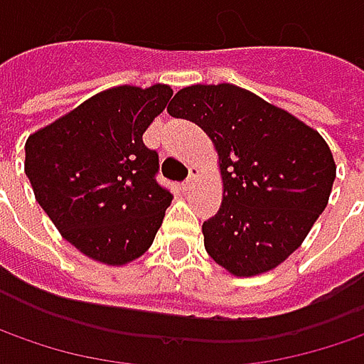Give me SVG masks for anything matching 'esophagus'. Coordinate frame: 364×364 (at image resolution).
I'll return each mask as SVG.
<instances>
[{
  "instance_id": "obj_1",
  "label": "esophagus",
  "mask_w": 364,
  "mask_h": 364,
  "mask_svg": "<svg viewBox=\"0 0 364 364\" xmlns=\"http://www.w3.org/2000/svg\"><path fill=\"white\" fill-rule=\"evenodd\" d=\"M198 175H199L198 166H191V168H189V177H187V179L183 181V189H185V191H189V189H191V187L196 185V179H198Z\"/></svg>"
}]
</instances>
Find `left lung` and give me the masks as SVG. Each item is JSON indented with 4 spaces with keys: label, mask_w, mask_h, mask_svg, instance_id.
Segmentation results:
<instances>
[{
    "label": "left lung",
    "mask_w": 364,
    "mask_h": 364,
    "mask_svg": "<svg viewBox=\"0 0 364 364\" xmlns=\"http://www.w3.org/2000/svg\"><path fill=\"white\" fill-rule=\"evenodd\" d=\"M166 112L198 124L218 152L224 196L201 226L208 255L234 277L273 271L328 205L336 163L324 138L232 83L183 87Z\"/></svg>",
    "instance_id": "8db88e82"
}]
</instances>
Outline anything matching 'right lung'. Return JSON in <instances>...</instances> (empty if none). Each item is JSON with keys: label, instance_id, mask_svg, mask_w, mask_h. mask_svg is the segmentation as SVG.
<instances>
[{"label": "right lung", "instance_id": "1", "mask_svg": "<svg viewBox=\"0 0 364 364\" xmlns=\"http://www.w3.org/2000/svg\"><path fill=\"white\" fill-rule=\"evenodd\" d=\"M171 95L163 83L105 89L26 140L34 198L60 236L93 261H136L163 224L173 196L154 179L159 154L142 134Z\"/></svg>", "mask_w": 364, "mask_h": 364}]
</instances>
